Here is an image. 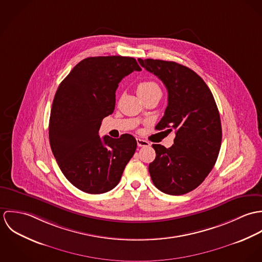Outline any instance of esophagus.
<instances>
[{
    "mask_svg": "<svg viewBox=\"0 0 262 262\" xmlns=\"http://www.w3.org/2000/svg\"><path fill=\"white\" fill-rule=\"evenodd\" d=\"M136 141H137V145H138L139 147H144V146H149L150 145V143L148 141L143 140V139H140V138H137Z\"/></svg>",
    "mask_w": 262,
    "mask_h": 262,
    "instance_id": "esophagus-1",
    "label": "esophagus"
}]
</instances>
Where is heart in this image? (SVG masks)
Returning <instances> with one entry per match:
<instances>
[{"instance_id":"obj_1","label":"heart","mask_w":262,"mask_h":262,"mask_svg":"<svg viewBox=\"0 0 262 262\" xmlns=\"http://www.w3.org/2000/svg\"><path fill=\"white\" fill-rule=\"evenodd\" d=\"M158 92H160L159 85L156 82L152 81V80L141 81L137 85V93L141 98L149 96V95L154 94V93H158Z\"/></svg>"}]
</instances>
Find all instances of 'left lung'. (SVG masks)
I'll return each mask as SVG.
<instances>
[{"label": "left lung", "instance_id": "left-lung-1", "mask_svg": "<svg viewBox=\"0 0 262 262\" xmlns=\"http://www.w3.org/2000/svg\"><path fill=\"white\" fill-rule=\"evenodd\" d=\"M142 68L166 86L168 103L156 130H176L173 145L153 144L155 159L149 164L154 186L172 195L199 187L214 167L222 142L220 114L203 78L174 61L138 59Z\"/></svg>", "mask_w": 262, "mask_h": 262}]
</instances>
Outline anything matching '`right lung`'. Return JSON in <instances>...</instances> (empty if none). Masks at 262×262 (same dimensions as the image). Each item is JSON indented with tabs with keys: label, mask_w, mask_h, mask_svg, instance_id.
I'll return each instance as SVG.
<instances>
[{
	"label": "right lung",
	"mask_w": 262,
	"mask_h": 262,
	"mask_svg": "<svg viewBox=\"0 0 262 262\" xmlns=\"http://www.w3.org/2000/svg\"><path fill=\"white\" fill-rule=\"evenodd\" d=\"M141 69L133 57L96 56L78 62L60 82L52 103L49 142L57 164L78 189L104 193L116 187L135 153L136 139L99 136L102 120L115 109L123 77Z\"/></svg>",
	"instance_id": "obj_1"
}]
</instances>
